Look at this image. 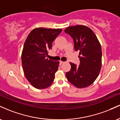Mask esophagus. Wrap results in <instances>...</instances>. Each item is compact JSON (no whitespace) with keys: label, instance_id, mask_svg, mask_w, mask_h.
<instances>
[{"label":"esophagus","instance_id":"34e87169","mask_svg":"<svg viewBox=\"0 0 120 120\" xmlns=\"http://www.w3.org/2000/svg\"><path fill=\"white\" fill-rule=\"evenodd\" d=\"M64 63V61H60V65H61V64H63V63Z\"/></svg>","mask_w":120,"mask_h":120}]
</instances>
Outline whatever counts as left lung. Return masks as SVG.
I'll return each mask as SVG.
<instances>
[{
    "instance_id": "obj_1",
    "label": "left lung",
    "mask_w": 120,
    "mask_h": 120,
    "mask_svg": "<svg viewBox=\"0 0 120 120\" xmlns=\"http://www.w3.org/2000/svg\"><path fill=\"white\" fill-rule=\"evenodd\" d=\"M65 33L73 39L74 49L79 51L80 64L70 63L71 69L65 75L69 82L78 88L88 87L96 80L101 67L102 51L97 37L90 27L75 25L67 27Z\"/></svg>"
}]
</instances>
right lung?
<instances>
[{
    "instance_id": "right-lung-1",
    "label": "right lung",
    "mask_w": 120,
    "mask_h": 120,
    "mask_svg": "<svg viewBox=\"0 0 120 120\" xmlns=\"http://www.w3.org/2000/svg\"><path fill=\"white\" fill-rule=\"evenodd\" d=\"M61 31V29L35 28L24 43L21 54L23 71L27 81L36 89L47 88L54 80L60 63L46 56L52 42Z\"/></svg>"
}]
</instances>
